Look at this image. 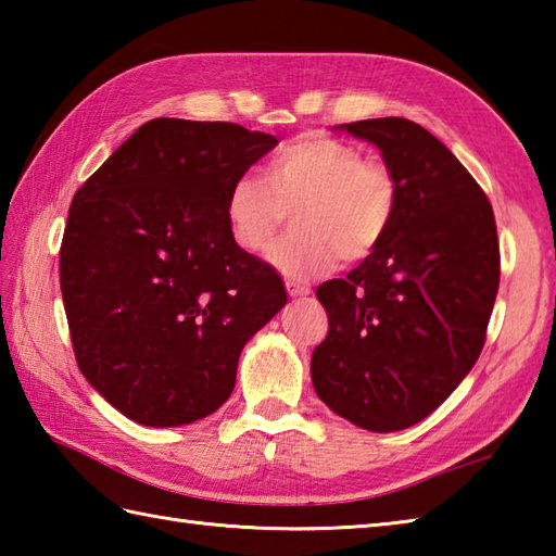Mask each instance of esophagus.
<instances>
[{"instance_id":"34e87169","label":"esophagus","mask_w":556,"mask_h":556,"mask_svg":"<svg viewBox=\"0 0 556 556\" xmlns=\"http://www.w3.org/2000/svg\"><path fill=\"white\" fill-rule=\"evenodd\" d=\"M287 291L291 299H303V296H311V287L299 285V281H287Z\"/></svg>"}]
</instances>
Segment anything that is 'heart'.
I'll use <instances>...</instances> for the list:
<instances>
[{
    "mask_svg": "<svg viewBox=\"0 0 556 556\" xmlns=\"http://www.w3.org/2000/svg\"><path fill=\"white\" fill-rule=\"evenodd\" d=\"M399 181L382 162L329 136H305L265 164V181L243 174L224 198L233 243L260 253L293 210V231L267 251V263L287 279L327 275L344 260L380 245L399 212Z\"/></svg>",
    "mask_w": 556,
    "mask_h": 556,
    "instance_id": "1",
    "label": "heart"
}]
</instances>
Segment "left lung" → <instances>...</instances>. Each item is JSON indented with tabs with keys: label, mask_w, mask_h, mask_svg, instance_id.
I'll use <instances>...</instances> for the list:
<instances>
[{
	"label": "left lung",
	"mask_w": 556,
	"mask_h": 556,
	"mask_svg": "<svg viewBox=\"0 0 556 556\" xmlns=\"http://www.w3.org/2000/svg\"><path fill=\"white\" fill-rule=\"evenodd\" d=\"M334 131L380 150L401 200L387 239L315 291L329 332L313 351V387L363 430H406L464 382L485 344L497 224L478 181L420 124L384 116Z\"/></svg>",
	"instance_id": "1"
}]
</instances>
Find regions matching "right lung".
Masks as SVG:
<instances>
[{
  "mask_svg": "<svg viewBox=\"0 0 556 556\" xmlns=\"http://www.w3.org/2000/svg\"><path fill=\"white\" fill-rule=\"evenodd\" d=\"M279 140L239 124L152 119L83 184L59 281L83 377L134 422L181 428L233 392L251 337L287 305L233 243L224 198Z\"/></svg>",
  "mask_w": 556,
  "mask_h": 556,
  "instance_id": "1",
  "label": "right lung"
}]
</instances>
